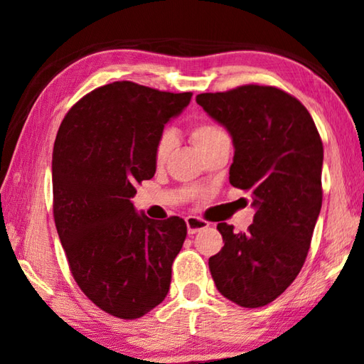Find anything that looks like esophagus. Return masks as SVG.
I'll return each mask as SVG.
<instances>
[{"label":"esophagus","instance_id":"34e87169","mask_svg":"<svg viewBox=\"0 0 364 364\" xmlns=\"http://www.w3.org/2000/svg\"><path fill=\"white\" fill-rule=\"evenodd\" d=\"M186 226H188V232L189 234H196L202 230H205L208 226V223L205 220L202 218H197V217H188L186 218Z\"/></svg>","mask_w":364,"mask_h":364}]
</instances>
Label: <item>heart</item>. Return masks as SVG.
I'll use <instances>...</instances> for the list:
<instances>
[{
  "label": "heart",
  "instance_id": "b5f03b06",
  "mask_svg": "<svg viewBox=\"0 0 364 364\" xmlns=\"http://www.w3.org/2000/svg\"><path fill=\"white\" fill-rule=\"evenodd\" d=\"M226 134L220 127L213 125V123H197L193 128H191V141L196 146V149L199 151L202 147L212 143L220 136ZM171 149V136L168 133H164L162 136L159 138L156 144V152H154V160H156L157 165H162L165 160H167L168 154Z\"/></svg>",
  "mask_w": 364,
  "mask_h": 364
}]
</instances>
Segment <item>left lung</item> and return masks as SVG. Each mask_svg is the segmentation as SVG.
I'll return each mask as SVG.
<instances>
[{
	"mask_svg": "<svg viewBox=\"0 0 364 364\" xmlns=\"http://www.w3.org/2000/svg\"><path fill=\"white\" fill-rule=\"evenodd\" d=\"M196 101L230 132V183L255 208L245 232L218 223L225 245L208 258L215 286L228 300L258 308L297 278L323 204V143L310 112L274 86L244 85Z\"/></svg>",
	"mask_w": 364,
	"mask_h": 364,
	"instance_id": "left-lung-1",
	"label": "left lung"
}]
</instances>
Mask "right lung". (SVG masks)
Returning a JSON list of instances; mask_svg holds the SVG:
<instances>
[{
	"instance_id": "add662e5",
	"label": "right lung",
	"mask_w": 364,
	"mask_h": 364,
	"mask_svg": "<svg viewBox=\"0 0 364 364\" xmlns=\"http://www.w3.org/2000/svg\"><path fill=\"white\" fill-rule=\"evenodd\" d=\"M193 93L133 82L91 91L60 123L53 151L54 223L72 276L96 306L144 316L167 297L188 228L136 213V184L156 173V144Z\"/></svg>"
}]
</instances>
